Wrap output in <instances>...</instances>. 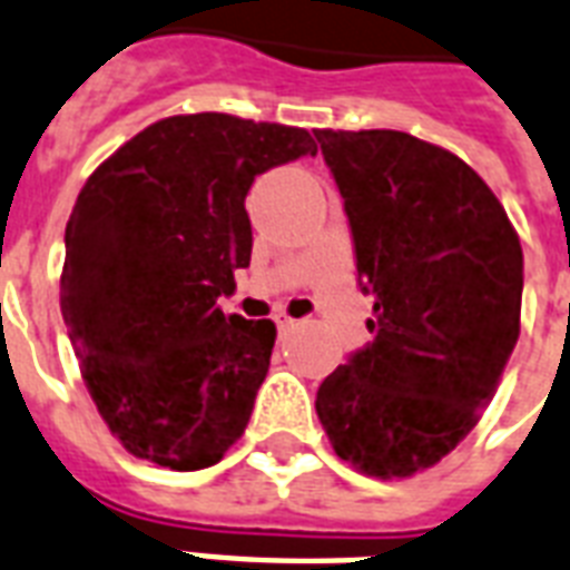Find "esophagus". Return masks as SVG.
Here are the masks:
<instances>
[{
    "mask_svg": "<svg viewBox=\"0 0 570 570\" xmlns=\"http://www.w3.org/2000/svg\"><path fill=\"white\" fill-rule=\"evenodd\" d=\"M276 326H279V333H288V330H294V317L279 315L276 317Z\"/></svg>",
    "mask_w": 570,
    "mask_h": 570,
    "instance_id": "34e87169",
    "label": "esophagus"
}]
</instances>
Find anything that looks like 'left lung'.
Returning a JSON list of instances; mask_svg holds the SVG:
<instances>
[{"label":"left lung","instance_id":"left-lung-1","mask_svg":"<svg viewBox=\"0 0 570 570\" xmlns=\"http://www.w3.org/2000/svg\"><path fill=\"white\" fill-rule=\"evenodd\" d=\"M345 198L374 338L317 386L335 454L374 479L434 466L475 428L520 335L523 249L461 157L401 130H315Z\"/></svg>","mask_w":570,"mask_h":570}]
</instances>
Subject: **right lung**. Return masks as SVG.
<instances>
[{
  "mask_svg": "<svg viewBox=\"0 0 570 570\" xmlns=\"http://www.w3.org/2000/svg\"><path fill=\"white\" fill-rule=\"evenodd\" d=\"M303 127L225 112L145 127L79 189L65 228L61 317L79 372L127 452L178 473L240 440L276 326L223 315L249 267L246 193L315 154Z\"/></svg>",
  "mask_w": 570,
  "mask_h": 570,
  "instance_id": "right-lung-1",
  "label": "right lung"
}]
</instances>
